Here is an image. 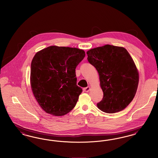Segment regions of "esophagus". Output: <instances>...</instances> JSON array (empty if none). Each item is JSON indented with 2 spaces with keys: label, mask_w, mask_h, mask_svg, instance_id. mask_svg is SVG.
Segmentation results:
<instances>
[{
  "label": "esophagus",
  "mask_w": 158,
  "mask_h": 158,
  "mask_svg": "<svg viewBox=\"0 0 158 158\" xmlns=\"http://www.w3.org/2000/svg\"><path fill=\"white\" fill-rule=\"evenodd\" d=\"M89 89H90V87H85V88H84V91H85V92H89Z\"/></svg>",
  "instance_id": "1"
}]
</instances>
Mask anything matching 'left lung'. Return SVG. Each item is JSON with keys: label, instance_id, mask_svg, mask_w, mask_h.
Returning <instances> with one entry per match:
<instances>
[{"label": "left lung", "instance_id": "8db88e82", "mask_svg": "<svg viewBox=\"0 0 158 158\" xmlns=\"http://www.w3.org/2000/svg\"><path fill=\"white\" fill-rule=\"evenodd\" d=\"M87 60L99 75L103 98L97 107L114 113L124 110L137 91L139 76L135 63L122 47L105 45L87 52Z\"/></svg>", "mask_w": 158, "mask_h": 158}]
</instances>
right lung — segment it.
I'll return each mask as SVG.
<instances>
[{
	"label": "right lung",
	"mask_w": 158,
	"mask_h": 158,
	"mask_svg": "<svg viewBox=\"0 0 158 158\" xmlns=\"http://www.w3.org/2000/svg\"><path fill=\"white\" fill-rule=\"evenodd\" d=\"M85 55L81 49L55 45L35 54L30 84L35 99L46 113L61 116L75 107L82 91L77 85L76 68Z\"/></svg>",
	"instance_id": "1"
}]
</instances>
